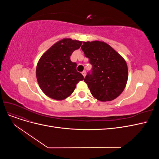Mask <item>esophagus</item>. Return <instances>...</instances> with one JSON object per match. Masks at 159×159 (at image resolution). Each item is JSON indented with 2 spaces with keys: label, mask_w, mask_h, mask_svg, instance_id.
Here are the masks:
<instances>
[{
  "label": "esophagus",
  "mask_w": 159,
  "mask_h": 159,
  "mask_svg": "<svg viewBox=\"0 0 159 159\" xmlns=\"http://www.w3.org/2000/svg\"><path fill=\"white\" fill-rule=\"evenodd\" d=\"M82 75H84V77H85V75H86V71H84L82 72Z\"/></svg>",
  "instance_id": "obj_1"
}]
</instances>
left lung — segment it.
<instances>
[{
  "mask_svg": "<svg viewBox=\"0 0 159 159\" xmlns=\"http://www.w3.org/2000/svg\"><path fill=\"white\" fill-rule=\"evenodd\" d=\"M81 48L92 65V71L84 79L91 95L100 102L117 98L127 82L126 61L104 42H84Z\"/></svg>",
  "mask_w": 159,
  "mask_h": 159,
  "instance_id": "1",
  "label": "left lung"
}]
</instances>
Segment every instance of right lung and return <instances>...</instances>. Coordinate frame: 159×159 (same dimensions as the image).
Instances as JSON below:
<instances>
[{"label":"right lung","mask_w":159,"mask_h":159,"mask_svg":"<svg viewBox=\"0 0 159 159\" xmlns=\"http://www.w3.org/2000/svg\"><path fill=\"white\" fill-rule=\"evenodd\" d=\"M82 42L64 38L52 45L38 61L36 73L43 92L55 100H63L71 95L84 76L76 70L77 64L70 56Z\"/></svg>","instance_id":"1"}]
</instances>
